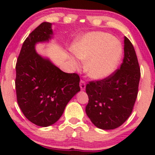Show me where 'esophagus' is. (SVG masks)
I'll use <instances>...</instances> for the list:
<instances>
[{
  "label": "esophagus",
  "mask_w": 155,
  "mask_h": 155,
  "mask_svg": "<svg viewBox=\"0 0 155 155\" xmlns=\"http://www.w3.org/2000/svg\"><path fill=\"white\" fill-rule=\"evenodd\" d=\"M79 85H80V88L82 91H84L85 89V82L84 81L81 80L80 83H79Z\"/></svg>",
  "instance_id": "34e87169"
}]
</instances>
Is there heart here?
<instances>
[{"label": "heart", "instance_id": "1", "mask_svg": "<svg viewBox=\"0 0 155 155\" xmlns=\"http://www.w3.org/2000/svg\"><path fill=\"white\" fill-rule=\"evenodd\" d=\"M73 51L81 61L87 64L89 76L102 79L116 70L122 56L123 47L121 42L112 34L92 32L74 45ZM75 64L77 65L76 62Z\"/></svg>", "mask_w": 155, "mask_h": 155}]
</instances>
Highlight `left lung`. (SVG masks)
Wrapping results in <instances>:
<instances>
[{
	"instance_id": "1",
	"label": "left lung",
	"mask_w": 155,
	"mask_h": 155,
	"mask_svg": "<svg viewBox=\"0 0 155 155\" xmlns=\"http://www.w3.org/2000/svg\"><path fill=\"white\" fill-rule=\"evenodd\" d=\"M124 51L120 68L104 79L90 81L85 87L89 99L85 112L100 129H115L124 124L137 100L140 68L134 46L126 37Z\"/></svg>"
}]
</instances>
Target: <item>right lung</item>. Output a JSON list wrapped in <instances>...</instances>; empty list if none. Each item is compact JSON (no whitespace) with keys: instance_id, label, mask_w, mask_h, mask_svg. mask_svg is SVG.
Here are the masks:
<instances>
[{"instance_id":"add662e5","label":"right lung","mask_w":155,"mask_h":155,"mask_svg":"<svg viewBox=\"0 0 155 155\" xmlns=\"http://www.w3.org/2000/svg\"><path fill=\"white\" fill-rule=\"evenodd\" d=\"M51 26L43 22L29 34L15 65L17 102L26 118L40 127L54 124L80 91L77 73H64L36 52V43L51 38Z\"/></svg>"}]
</instances>
